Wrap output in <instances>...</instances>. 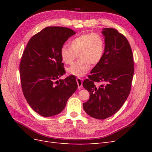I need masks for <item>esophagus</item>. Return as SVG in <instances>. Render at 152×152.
I'll return each instance as SVG.
<instances>
[{
    "mask_svg": "<svg viewBox=\"0 0 152 152\" xmlns=\"http://www.w3.org/2000/svg\"><path fill=\"white\" fill-rule=\"evenodd\" d=\"M82 79H81V78H79L78 77L77 79H76L77 80V85H78V87L79 88H81V87H82Z\"/></svg>",
    "mask_w": 152,
    "mask_h": 152,
    "instance_id": "1",
    "label": "esophagus"
}]
</instances>
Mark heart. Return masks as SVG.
I'll return each mask as SVG.
<instances>
[{"label":"heart","mask_w":152,"mask_h":152,"mask_svg":"<svg viewBox=\"0 0 152 152\" xmlns=\"http://www.w3.org/2000/svg\"><path fill=\"white\" fill-rule=\"evenodd\" d=\"M104 41L99 34H85L73 39L70 48L64 45L60 50L62 61L71 65L79 57V59L67 69L71 75L82 77L89 72L91 65L95 66L101 61L104 52Z\"/></svg>","instance_id":"b5f03b06"}]
</instances>
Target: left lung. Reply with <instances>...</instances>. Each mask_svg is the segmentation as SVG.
I'll list each match as a JSON object with an SVG mask.
<instances>
[{
    "label": "left lung",
    "mask_w": 152,
    "mask_h": 152,
    "mask_svg": "<svg viewBox=\"0 0 152 152\" xmlns=\"http://www.w3.org/2000/svg\"><path fill=\"white\" fill-rule=\"evenodd\" d=\"M103 56L82 84L90 94L83 103L85 112L102 120L117 112L125 103L134 72L132 49L126 37L113 28L103 29Z\"/></svg>",
    "instance_id": "8db88e82"
}]
</instances>
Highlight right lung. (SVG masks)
Returning <instances> with one entry per match:
<instances>
[{"mask_svg":"<svg viewBox=\"0 0 152 152\" xmlns=\"http://www.w3.org/2000/svg\"><path fill=\"white\" fill-rule=\"evenodd\" d=\"M74 34L66 27H45L32 37L23 53L20 64L23 93L31 108L43 117L61 112L77 89L74 75L58 80L65 73L60 50Z\"/></svg>","mask_w":152,"mask_h":152,"instance_id":"1","label":"right lung"}]
</instances>
